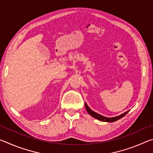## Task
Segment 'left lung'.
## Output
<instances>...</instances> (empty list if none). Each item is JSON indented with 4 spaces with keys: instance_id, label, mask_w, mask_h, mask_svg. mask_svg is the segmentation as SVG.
<instances>
[{
    "instance_id": "1",
    "label": "left lung",
    "mask_w": 153,
    "mask_h": 153,
    "mask_svg": "<svg viewBox=\"0 0 153 153\" xmlns=\"http://www.w3.org/2000/svg\"><path fill=\"white\" fill-rule=\"evenodd\" d=\"M85 107H86V109L87 111V112L90 115L92 116V117L96 118L98 120H100L101 121H105V122H114V121H117L120 120V119L124 117V116H125L126 114L129 112V111H126V112L123 113V114H121V115L117 116V117H105V116H102L101 115H100V114L94 112V111H92L91 108H90L88 106L86 102H85Z\"/></svg>"
}]
</instances>
